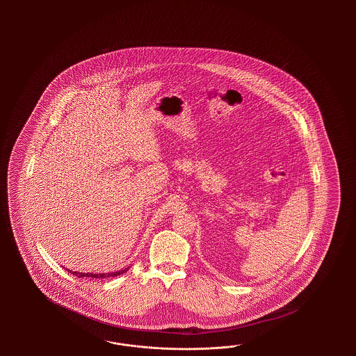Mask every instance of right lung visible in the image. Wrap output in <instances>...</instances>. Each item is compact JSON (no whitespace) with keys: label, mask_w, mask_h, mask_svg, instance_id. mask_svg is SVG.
<instances>
[{"label":"right lung","mask_w":356,"mask_h":356,"mask_svg":"<svg viewBox=\"0 0 356 356\" xmlns=\"http://www.w3.org/2000/svg\"><path fill=\"white\" fill-rule=\"evenodd\" d=\"M127 270H119V271H112V273H100V274H94V273H78V271H72L67 269V273L76 275L78 278H112V277H118L124 273H127Z\"/></svg>","instance_id":"add662e5"}]
</instances>
